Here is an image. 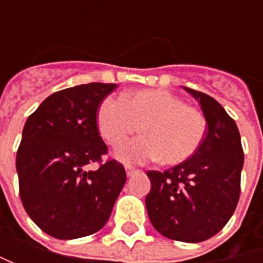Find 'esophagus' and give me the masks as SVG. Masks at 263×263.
<instances>
[{
	"label": "esophagus",
	"instance_id": "esophagus-1",
	"mask_svg": "<svg viewBox=\"0 0 263 263\" xmlns=\"http://www.w3.org/2000/svg\"><path fill=\"white\" fill-rule=\"evenodd\" d=\"M137 173H139V170H136V168H132V167H127V168H126V174H127V177L135 176V174H137Z\"/></svg>",
	"mask_w": 263,
	"mask_h": 263
}]
</instances>
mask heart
Listing matches in <instances>:
<instances>
[{
    "label": "heart",
    "instance_id": "1",
    "mask_svg": "<svg viewBox=\"0 0 263 263\" xmlns=\"http://www.w3.org/2000/svg\"><path fill=\"white\" fill-rule=\"evenodd\" d=\"M139 124L143 136L116 151V157L126 164L155 159L167 165L180 164L196 152L206 135L202 111L164 89L136 90L123 98L106 96L98 106L96 126L112 146L137 132Z\"/></svg>",
    "mask_w": 263,
    "mask_h": 263
}]
</instances>
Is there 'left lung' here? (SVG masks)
<instances>
[{
	"instance_id": "left-lung-1",
	"label": "left lung",
	"mask_w": 263,
	"mask_h": 263,
	"mask_svg": "<svg viewBox=\"0 0 263 263\" xmlns=\"http://www.w3.org/2000/svg\"><path fill=\"white\" fill-rule=\"evenodd\" d=\"M200 104L208 132L192 157L167 171H147V215L164 237L199 243L234 214L245 155L234 120L212 96L184 87Z\"/></svg>"
}]
</instances>
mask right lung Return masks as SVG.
<instances>
[{
    "label": "right lung",
    "mask_w": 263,
    "mask_h": 263,
    "mask_svg": "<svg viewBox=\"0 0 263 263\" xmlns=\"http://www.w3.org/2000/svg\"><path fill=\"white\" fill-rule=\"evenodd\" d=\"M116 83H87L49 95L27 118L15 170L22 203L46 234L60 240L99 231L126 184L116 159L98 170L106 145L96 126L98 106Z\"/></svg>",
    "instance_id": "add662e5"
}]
</instances>
